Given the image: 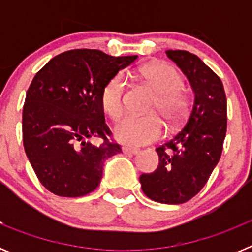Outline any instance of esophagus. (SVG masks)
Segmentation results:
<instances>
[{"label":"esophagus","instance_id":"obj_1","mask_svg":"<svg viewBox=\"0 0 252 252\" xmlns=\"http://www.w3.org/2000/svg\"><path fill=\"white\" fill-rule=\"evenodd\" d=\"M122 151L125 154H128V155H136V154L140 153V149L132 148V146H124L122 148Z\"/></svg>","mask_w":252,"mask_h":252}]
</instances>
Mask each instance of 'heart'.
Wrapping results in <instances>:
<instances>
[{
    "mask_svg": "<svg viewBox=\"0 0 252 252\" xmlns=\"http://www.w3.org/2000/svg\"><path fill=\"white\" fill-rule=\"evenodd\" d=\"M144 82L157 92L151 108L158 110L170 125H175L186 117L190 98L182 88V77L171 65L154 63L140 70ZM125 79L122 74L111 77L101 91V106L110 119L117 120L124 111ZM164 122L158 113L137 116L127 115L116 125L115 135L121 142L128 145H144L160 139Z\"/></svg>",
    "mask_w": 252,
    "mask_h": 252,
    "instance_id": "b5f03b06",
    "label": "heart"
}]
</instances>
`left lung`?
Returning <instances> with one entry per match:
<instances>
[{"instance_id":"8db88e82","label":"left lung","mask_w":252,"mask_h":252,"mask_svg":"<svg viewBox=\"0 0 252 252\" xmlns=\"http://www.w3.org/2000/svg\"><path fill=\"white\" fill-rule=\"evenodd\" d=\"M166 55L189 79L194 102L184 127L157 148V170L142 173L140 183L153 201L180 204L201 192L220 161L227 130V99L220 77L197 55L186 50H166Z\"/></svg>"}]
</instances>
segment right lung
Listing matches in <instances>:
<instances>
[{
	"mask_svg": "<svg viewBox=\"0 0 252 252\" xmlns=\"http://www.w3.org/2000/svg\"><path fill=\"white\" fill-rule=\"evenodd\" d=\"M137 55L94 49L57 55L34 77L22 110V141L40 183L59 197H82L99 186L103 164L122 153L104 122L101 91ZM99 138L95 146L90 141Z\"/></svg>",
	"mask_w": 252,
	"mask_h": 252,
	"instance_id": "add662e5",
	"label": "right lung"
}]
</instances>
